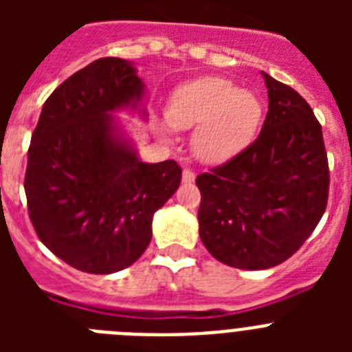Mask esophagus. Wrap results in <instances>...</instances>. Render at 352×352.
<instances>
[{"label": "esophagus", "mask_w": 352, "mask_h": 352, "mask_svg": "<svg viewBox=\"0 0 352 352\" xmlns=\"http://www.w3.org/2000/svg\"><path fill=\"white\" fill-rule=\"evenodd\" d=\"M195 179V173L190 169V167H185L183 169V182H194Z\"/></svg>", "instance_id": "1"}]
</instances>
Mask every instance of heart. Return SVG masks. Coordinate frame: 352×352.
Instances as JSON below:
<instances>
[{"instance_id": "obj_1", "label": "heart", "mask_w": 352, "mask_h": 352, "mask_svg": "<svg viewBox=\"0 0 352 352\" xmlns=\"http://www.w3.org/2000/svg\"><path fill=\"white\" fill-rule=\"evenodd\" d=\"M167 120L176 129H194V149L201 160L219 164L241 153L256 138L263 120L259 96L222 77L192 80L174 93ZM162 135L170 129L158 123Z\"/></svg>"}]
</instances>
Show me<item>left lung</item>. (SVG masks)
I'll return each instance as SVG.
<instances>
[{
	"label": "left lung",
	"mask_w": 352,
	"mask_h": 352,
	"mask_svg": "<svg viewBox=\"0 0 352 352\" xmlns=\"http://www.w3.org/2000/svg\"><path fill=\"white\" fill-rule=\"evenodd\" d=\"M268 114L252 144L195 183L199 234L220 263L266 270L305 243L328 204L329 167L321 123L303 96L263 74Z\"/></svg>",
	"instance_id": "left-lung-1"
}]
</instances>
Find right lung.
<instances>
[{
	"instance_id": "add662e5",
	"label": "right lung",
	"mask_w": 352,
	"mask_h": 352,
	"mask_svg": "<svg viewBox=\"0 0 352 352\" xmlns=\"http://www.w3.org/2000/svg\"><path fill=\"white\" fill-rule=\"evenodd\" d=\"M132 63L100 58L51 93L28 149L24 190L36 236L72 268L95 275L133 264L151 219L178 190L174 160L141 162L109 113L141 100Z\"/></svg>"
}]
</instances>
